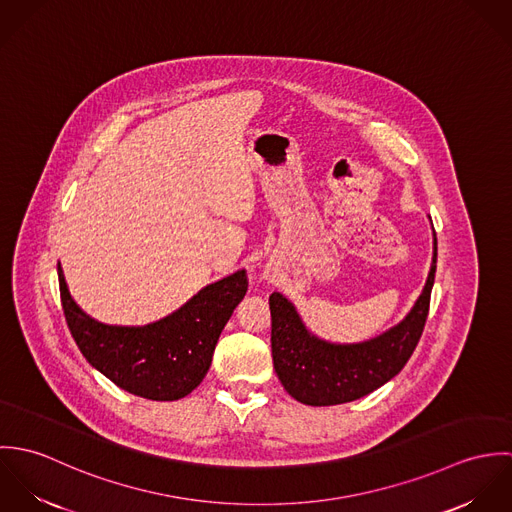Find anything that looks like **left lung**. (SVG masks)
I'll use <instances>...</instances> for the list:
<instances>
[{"label": "left lung", "mask_w": 512, "mask_h": 512, "mask_svg": "<svg viewBox=\"0 0 512 512\" xmlns=\"http://www.w3.org/2000/svg\"><path fill=\"white\" fill-rule=\"evenodd\" d=\"M436 262L438 238L434 230L432 268L412 311L398 325L365 343L335 345L311 335L292 303L282 293H272V359L288 394L307 406H333L363 398L394 378L424 333Z\"/></svg>", "instance_id": "8db88e82"}]
</instances>
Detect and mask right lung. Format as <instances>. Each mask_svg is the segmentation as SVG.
I'll list each match as a JSON object with an SVG mask.
<instances>
[{"label": "right lung", "instance_id": "1", "mask_svg": "<svg viewBox=\"0 0 512 512\" xmlns=\"http://www.w3.org/2000/svg\"><path fill=\"white\" fill-rule=\"evenodd\" d=\"M57 270L65 319L84 359L122 390L161 402L179 400L203 382L220 331L248 290L246 272L238 270L155 323L118 327L86 315Z\"/></svg>", "mask_w": 512, "mask_h": 512}]
</instances>
